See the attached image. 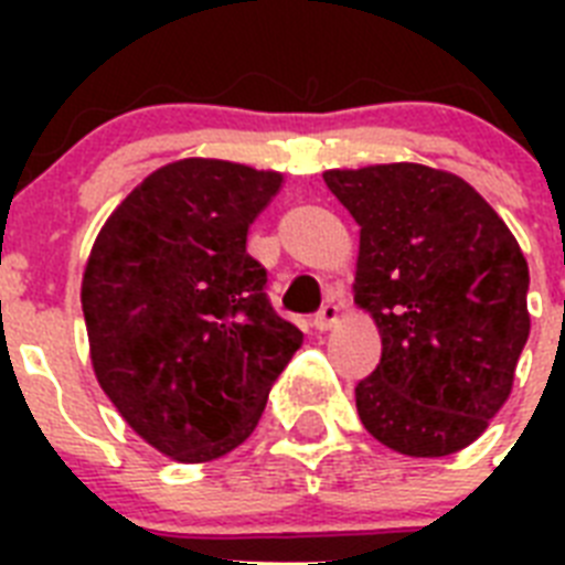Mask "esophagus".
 I'll use <instances>...</instances> for the list:
<instances>
[{
    "instance_id": "34e87169",
    "label": "esophagus",
    "mask_w": 565,
    "mask_h": 565,
    "mask_svg": "<svg viewBox=\"0 0 565 565\" xmlns=\"http://www.w3.org/2000/svg\"><path fill=\"white\" fill-rule=\"evenodd\" d=\"M339 322V306H333V302H326V306L319 308V313L313 317V328L317 331H328V328H333Z\"/></svg>"
}]
</instances>
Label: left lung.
<instances>
[{"mask_svg":"<svg viewBox=\"0 0 565 565\" xmlns=\"http://www.w3.org/2000/svg\"><path fill=\"white\" fill-rule=\"evenodd\" d=\"M359 223L353 302L382 337L356 384L364 430L413 458L463 450L512 393L529 339V266L463 178L424 163L328 169Z\"/></svg>","mask_w":565,"mask_h":565,"instance_id":"1","label":"left lung"}]
</instances>
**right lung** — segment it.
Masks as SVG:
<instances>
[{"label": "right lung", "mask_w": 565, "mask_h": 565, "mask_svg": "<svg viewBox=\"0 0 565 565\" xmlns=\"http://www.w3.org/2000/svg\"><path fill=\"white\" fill-rule=\"evenodd\" d=\"M279 186V172L183 158L143 178L93 243L82 279L93 371L124 422L174 461L246 441L302 344L246 252Z\"/></svg>", "instance_id": "right-lung-1"}]
</instances>
